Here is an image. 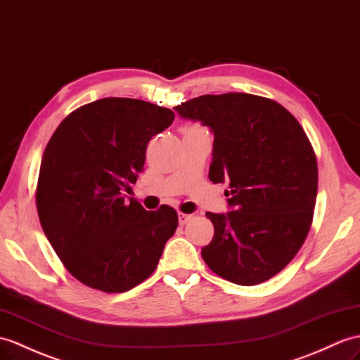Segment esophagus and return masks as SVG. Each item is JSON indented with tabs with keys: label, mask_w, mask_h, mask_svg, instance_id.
Segmentation results:
<instances>
[{
	"label": "esophagus",
	"mask_w": 360,
	"mask_h": 360,
	"mask_svg": "<svg viewBox=\"0 0 360 360\" xmlns=\"http://www.w3.org/2000/svg\"><path fill=\"white\" fill-rule=\"evenodd\" d=\"M178 219H179V225H186L191 219V214L178 213Z\"/></svg>",
	"instance_id": "esophagus-1"
}]
</instances>
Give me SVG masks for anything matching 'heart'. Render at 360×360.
<instances>
[{
	"mask_svg": "<svg viewBox=\"0 0 360 360\" xmlns=\"http://www.w3.org/2000/svg\"><path fill=\"white\" fill-rule=\"evenodd\" d=\"M187 130H196V129H193V127H188ZM187 130H186V131H187Z\"/></svg>",
	"mask_w": 360,
	"mask_h": 360,
	"instance_id": "obj_1",
	"label": "heart"
}]
</instances>
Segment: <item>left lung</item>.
<instances>
[{
	"label": "left lung",
	"instance_id": "obj_1",
	"mask_svg": "<svg viewBox=\"0 0 360 360\" xmlns=\"http://www.w3.org/2000/svg\"><path fill=\"white\" fill-rule=\"evenodd\" d=\"M174 110L213 133L208 178L229 182L230 212L205 216L214 235L205 264L238 285L273 278L296 256L310 231L317 162L304 129L285 107L248 94L202 95Z\"/></svg>",
	"mask_w": 360,
	"mask_h": 360
}]
</instances>
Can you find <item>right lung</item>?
I'll list each match as a JSON object with an SVG mask.
<instances>
[{"label": "right lung", "mask_w": 360, "mask_h": 360, "mask_svg": "<svg viewBox=\"0 0 360 360\" xmlns=\"http://www.w3.org/2000/svg\"><path fill=\"white\" fill-rule=\"evenodd\" d=\"M170 108L103 98L58 125L43 153L37 187L41 227L79 282L122 293L155 271L178 227L174 208L147 212L127 200L148 141L170 127Z\"/></svg>", "instance_id": "obj_1"}]
</instances>
